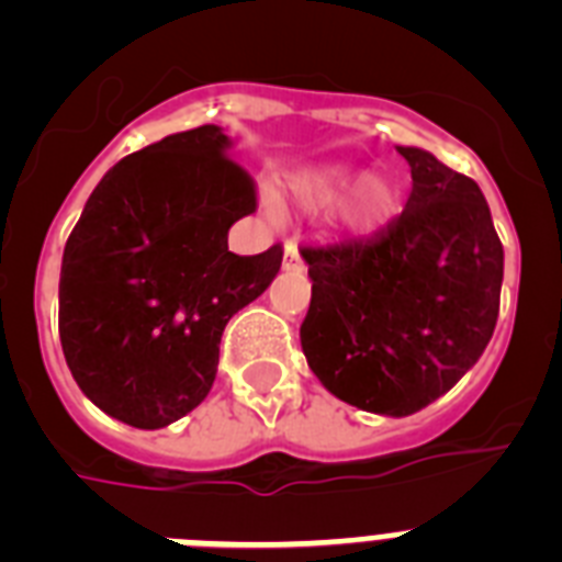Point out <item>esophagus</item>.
Returning <instances> with one entry per match:
<instances>
[{"mask_svg": "<svg viewBox=\"0 0 562 562\" xmlns=\"http://www.w3.org/2000/svg\"><path fill=\"white\" fill-rule=\"evenodd\" d=\"M281 267H284V270H292V272L304 270V261H301V256H297L295 245L284 247V258H281Z\"/></svg>", "mask_w": 562, "mask_h": 562, "instance_id": "1", "label": "esophagus"}]
</instances>
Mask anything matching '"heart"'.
I'll return each instance as SVG.
<instances>
[{"label": "heart", "instance_id": "1", "mask_svg": "<svg viewBox=\"0 0 562 562\" xmlns=\"http://www.w3.org/2000/svg\"><path fill=\"white\" fill-rule=\"evenodd\" d=\"M402 202L400 182L385 171H357L346 162H321L286 173L278 205L301 213L331 211V225L349 238H366L389 225Z\"/></svg>", "mask_w": 562, "mask_h": 562}]
</instances>
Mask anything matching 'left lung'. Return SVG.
Returning <instances> with one entry per match:
<instances>
[{
    "mask_svg": "<svg viewBox=\"0 0 562 562\" xmlns=\"http://www.w3.org/2000/svg\"><path fill=\"white\" fill-rule=\"evenodd\" d=\"M405 211L371 238L301 250L312 301L301 349L324 389L355 408L411 416L473 369L495 331L504 247L470 177L396 146Z\"/></svg>",
    "mask_w": 562,
    "mask_h": 562,
    "instance_id": "left-lung-1",
    "label": "left lung"
}]
</instances>
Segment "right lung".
Segmentation results:
<instances>
[{"instance_id":"add662e5","label":"right lung","mask_w":562,"mask_h":562,"mask_svg":"<svg viewBox=\"0 0 562 562\" xmlns=\"http://www.w3.org/2000/svg\"><path fill=\"white\" fill-rule=\"evenodd\" d=\"M222 126L162 137L103 173L69 233L58 335L78 389L112 419L166 428L207 396L227 321L281 270V247L227 250L256 188Z\"/></svg>"}]
</instances>
